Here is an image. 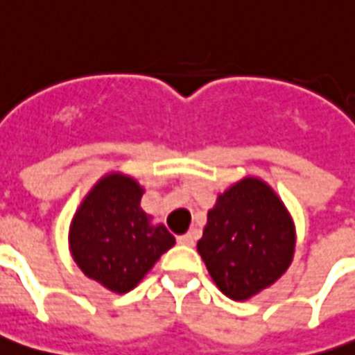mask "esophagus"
Here are the masks:
<instances>
[{"mask_svg":"<svg viewBox=\"0 0 355 355\" xmlns=\"http://www.w3.org/2000/svg\"><path fill=\"white\" fill-rule=\"evenodd\" d=\"M195 239H197L195 232H188V234H184V236L177 237L178 245H184V247H193Z\"/></svg>","mask_w":355,"mask_h":355,"instance_id":"esophagus-1","label":"esophagus"}]
</instances>
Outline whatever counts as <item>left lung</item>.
Segmentation results:
<instances>
[{
    "instance_id": "left-lung-1",
    "label": "left lung",
    "mask_w": 355,
    "mask_h": 355,
    "mask_svg": "<svg viewBox=\"0 0 355 355\" xmlns=\"http://www.w3.org/2000/svg\"><path fill=\"white\" fill-rule=\"evenodd\" d=\"M197 250L216 286L232 300H247L291 265L295 225L270 186L247 177L217 197Z\"/></svg>"
}]
</instances>
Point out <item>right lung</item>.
<instances>
[{"label": "right lung", "mask_w": 355, "mask_h": 355, "mask_svg": "<svg viewBox=\"0 0 355 355\" xmlns=\"http://www.w3.org/2000/svg\"><path fill=\"white\" fill-rule=\"evenodd\" d=\"M141 195L134 178L110 173L86 195L69 227L75 263L114 293L134 289L175 245L164 225H150L139 206Z\"/></svg>", "instance_id": "right-lung-1"}]
</instances>
